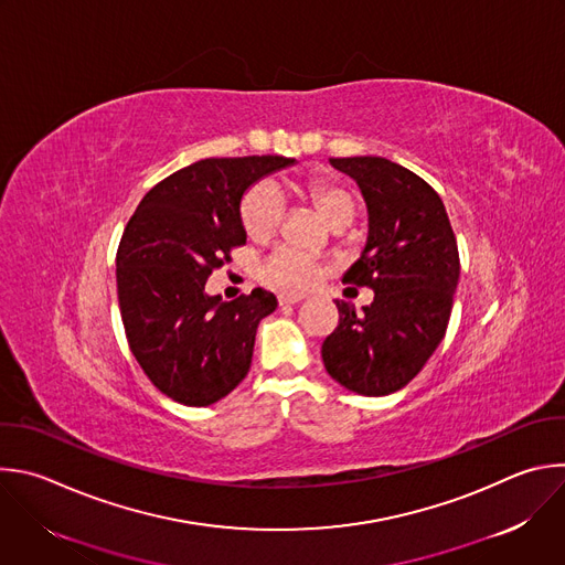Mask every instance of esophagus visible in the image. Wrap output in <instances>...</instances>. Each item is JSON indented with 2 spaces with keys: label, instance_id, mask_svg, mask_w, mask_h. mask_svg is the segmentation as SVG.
I'll return each mask as SVG.
<instances>
[{
  "label": "esophagus",
  "instance_id": "34e87169",
  "mask_svg": "<svg viewBox=\"0 0 565 565\" xmlns=\"http://www.w3.org/2000/svg\"><path fill=\"white\" fill-rule=\"evenodd\" d=\"M301 299H306V295L303 292H295V290H284V292H279V303L281 306H290V303H299Z\"/></svg>",
  "mask_w": 565,
  "mask_h": 565
}]
</instances>
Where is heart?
I'll use <instances>...</instances> for the list:
<instances>
[{
	"label": "heart",
	"mask_w": 565,
	"mask_h": 565,
	"mask_svg": "<svg viewBox=\"0 0 565 565\" xmlns=\"http://www.w3.org/2000/svg\"><path fill=\"white\" fill-rule=\"evenodd\" d=\"M292 191L310 200L326 222H350L354 217V198L332 179H312L290 183ZM284 217V195L275 181H259L242 202V224L253 239H268L275 235ZM262 279L279 288H306L321 275V264L308 253L295 248H277L259 270Z\"/></svg>",
	"instance_id": "b5f03b06"
}]
</instances>
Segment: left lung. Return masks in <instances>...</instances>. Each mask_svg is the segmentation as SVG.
Here are the masks:
<instances>
[{"label": "left lung", "mask_w": 565, "mask_h": 565, "mask_svg": "<svg viewBox=\"0 0 565 565\" xmlns=\"http://www.w3.org/2000/svg\"><path fill=\"white\" fill-rule=\"evenodd\" d=\"M367 209V237L343 284L374 290L356 312L337 301L339 326L321 359L343 388L384 397L402 391L441 343L459 284L457 239L441 198L419 174L384 157H332Z\"/></svg>", "instance_id": "obj_1"}]
</instances>
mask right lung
I'll return each instance as SVG.
<instances>
[{
  "label": "right lung",
  "mask_w": 565,
  "mask_h": 565,
  "mask_svg": "<svg viewBox=\"0 0 565 565\" xmlns=\"http://www.w3.org/2000/svg\"><path fill=\"white\" fill-rule=\"evenodd\" d=\"M279 154L202 159L146 193L117 248V297L128 345L148 380L183 406H211L250 370L257 326L275 312L264 288L224 301L211 273L246 244L242 200L292 166Z\"/></svg>",
  "instance_id": "obj_1"
}]
</instances>
